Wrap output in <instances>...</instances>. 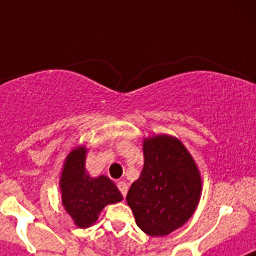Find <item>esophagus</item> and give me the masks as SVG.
Instances as JSON below:
<instances>
[{"label": "esophagus", "instance_id": "34e87169", "mask_svg": "<svg viewBox=\"0 0 256 256\" xmlns=\"http://www.w3.org/2000/svg\"><path fill=\"white\" fill-rule=\"evenodd\" d=\"M118 188L122 192V195L126 196V192H128V184L124 180H120V182H118Z\"/></svg>", "mask_w": 256, "mask_h": 256}]
</instances>
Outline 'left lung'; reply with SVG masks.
Instances as JSON below:
<instances>
[{
  "mask_svg": "<svg viewBox=\"0 0 256 256\" xmlns=\"http://www.w3.org/2000/svg\"><path fill=\"white\" fill-rule=\"evenodd\" d=\"M144 169L126 194L136 223L144 234L162 237L182 227L195 212L202 180L186 146L173 136L144 138Z\"/></svg>",
  "mask_w": 256,
  "mask_h": 256,
  "instance_id": "8db88e82",
  "label": "left lung"
}]
</instances>
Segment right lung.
<instances>
[{
    "instance_id": "right-lung-1",
    "label": "right lung",
    "mask_w": 256,
    "mask_h": 256,
    "mask_svg": "<svg viewBox=\"0 0 256 256\" xmlns=\"http://www.w3.org/2000/svg\"><path fill=\"white\" fill-rule=\"evenodd\" d=\"M86 146H76L68 154L58 187L65 212L79 228L94 226L104 208L123 200L115 183L106 176L91 177L86 169Z\"/></svg>"
}]
</instances>
